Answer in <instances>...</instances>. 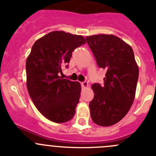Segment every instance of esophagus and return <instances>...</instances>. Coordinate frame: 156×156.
Returning a JSON list of instances; mask_svg holds the SVG:
<instances>
[{"label": "esophagus", "instance_id": "obj_1", "mask_svg": "<svg viewBox=\"0 0 156 156\" xmlns=\"http://www.w3.org/2000/svg\"><path fill=\"white\" fill-rule=\"evenodd\" d=\"M82 86L83 88H87L88 86H89V83H88L87 82H82Z\"/></svg>", "mask_w": 156, "mask_h": 156}]
</instances>
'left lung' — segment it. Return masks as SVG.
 <instances>
[{"label": "left lung", "instance_id": "8db88e82", "mask_svg": "<svg viewBox=\"0 0 156 156\" xmlns=\"http://www.w3.org/2000/svg\"><path fill=\"white\" fill-rule=\"evenodd\" d=\"M100 68L107 70L104 85H92L94 97L89 103L91 119L110 126L125 117L135 98L139 68L130 45L113 34L86 37Z\"/></svg>", "mask_w": 156, "mask_h": 156}]
</instances>
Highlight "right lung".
Here are the masks:
<instances>
[{"label":"right lung","instance_id":"1","mask_svg":"<svg viewBox=\"0 0 156 156\" xmlns=\"http://www.w3.org/2000/svg\"><path fill=\"white\" fill-rule=\"evenodd\" d=\"M86 42L82 35L57 30L37 39L32 46L26 62L27 87L35 107L50 121L66 122L75 114L81 84L59 74L74 50Z\"/></svg>","mask_w":156,"mask_h":156}]
</instances>
